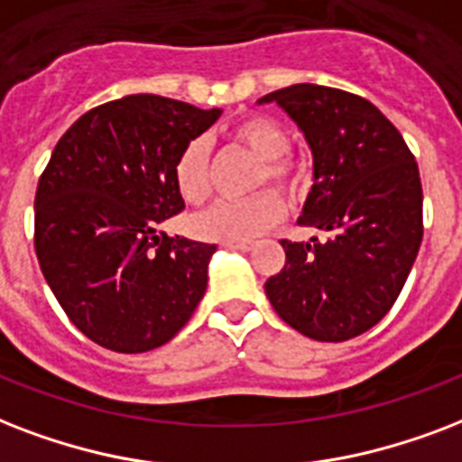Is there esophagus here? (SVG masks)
I'll use <instances>...</instances> for the list:
<instances>
[{
  "label": "esophagus",
  "instance_id": "esophagus-1",
  "mask_svg": "<svg viewBox=\"0 0 462 462\" xmlns=\"http://www.w3.org/2000/svg\"><path fill=\"white\" fill-rule=\"evenodd\" d=\"M221 248L238 250V253H250L255 245H253V243H221Z\"/></svg>",
  "mask_w": 462,
  "mask_h": 462
}]
</instances>
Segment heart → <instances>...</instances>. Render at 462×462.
<instances>
[{
    "instance_id": "1",
    "label": "heart",
    "mask_w": 462,
    "mask_h": 462,
    "mask_svg": "<svg viewBox=\"0 0 462 462\" xmlns=\"http://www.w3.org/2000/svg\"><path fill=\"white\" fill-rule=\"evenodd\" d=\"M236 144L245 146L253 156L263 159L260 182L270 180L284 190H296L301 185V171L282 156L289 152V132L270 117H245L231 130ZM175 190L188 205H202L212 192L209 173V149L205 139H192L185 144L173 166ZM284 217V205L272 190H263L248 199L219 202L195 219V231L207 241L250 243L267 234Z\"/></svg>"
}]
</instances>
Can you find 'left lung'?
Wrapping results in <instances>:
<instances>
[{
  "mask_svg": "<svg viewBox=\"0 0 462 462\" xmlns=\"http://www.w3.org/2000/svg\"><path fill=\"white\" fill-rule=\"evenodd\" d=\"M299 127L313 188L299 224L323 231L282 241L287 263L264 282L277 316L318 342H345L381 320L400 296L421 243L420 168L405 139L361 96L294 84L263 96Z\"/></svg>",
  "mask_w": 462,
  "mask_h": 462,
  "instance_id": "8db88e82",
  "label": "left lung"
}]
</instances>
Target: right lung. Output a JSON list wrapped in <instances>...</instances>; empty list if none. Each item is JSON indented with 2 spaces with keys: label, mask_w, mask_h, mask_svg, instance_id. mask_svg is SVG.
<instances>
[{
  "label": "right lung",
  "mask_w": 462,
  "mask_h": 462,
  "mask_svg": "<svg viewBox=\"0 0 462 462\" xmlns=\"http://www.w3.org/2000/svg\"><path fill=\"white\" fill-rule=\"evenodd\" d=\"M221 116L137 94L88 110L57 142L35 192V255L69 320L96 345H166L202 301L214 243L156 234L180 212L173 166Z\"/></svg>",
  "instance_id": "1"
}]
</instances>
